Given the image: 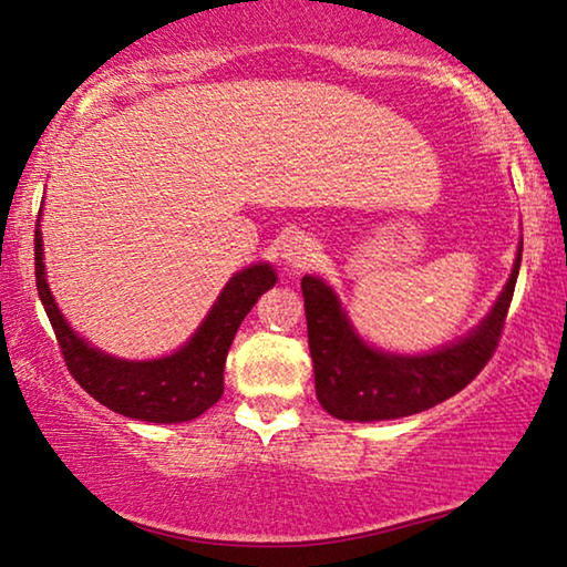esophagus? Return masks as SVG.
Listing matches in <instances>:
<instances>
[{
	"label": "esophagus",
	"instance_id": "obj_1",
	"mask_svg": "<svg viewBox=\"0 0 567 567\" xmlns=\"http://www.w3.org/2000/svg\"><path fill=\"white\" fill-rule=\"evenodd\" d=\"M315 255H317L315 239L307 235H299L297 231V235H291L284 243L281 258L286 260V266H289L291 270H301V268H307L309 262H315Z\"/></svg>",
	"mask_w": 567,
	"mask_h": 567
}]
</instances>
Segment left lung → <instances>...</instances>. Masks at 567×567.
<instances>
[{
	"mask_svg": "<svg viewBox=\"0 0 567 567\" xmlns=\"http://www.w3.org/2000/svg\"><path fill=\"white\" fill-rule=\"evenodd\" d=\"M518 266L522 247L506 289L501 291L491 315L467 338L425 355H398L363 343L336 291L317 276L301 278L320 405L340 421L369 423L423 413L454 398L485 369L498 348L514 299Z\"/></svg>",
	"mask_w": 567,
	"mask_h": 567,
	"instance_id": "left-lung-1",
	"label": "left lung"
}]
</instances>
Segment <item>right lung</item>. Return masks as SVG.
Returning <instances> with one entry per match:
<instances>
[{"instance_id":"right-lung-1","label":"right lung","mask_w":567,"mask_h":567,"mask_svg":"<svg viewBox=\"0 0 567 567\" xmlns=\"http://www.w3.org/2000/svg\"><path fill=\"white\" fill-rule=\"evenodd\" d=\"M276 284V270L258 262L224 286L200 328L181 351L152 361H126L92 348L69 328L45 284L41 214L35 221V286L56 332L69 374L113 413L146 423H185L204 415L224 394V363L237 328L260 293Z\"/></svg>"}]
</instances>
